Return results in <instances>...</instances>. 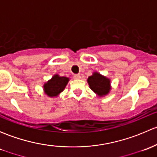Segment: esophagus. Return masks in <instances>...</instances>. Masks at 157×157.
Instances as JSON below:
<instances>
[{"mask_svg": "<svg viewBox=\"0 0 157 157\" xmlns=\"http://www.w3.org/2000/svg\"><path fill=\"white\" fill-rule=\"evenodd\" d=\"M80 74H74V79H80Z\"/></svg>", "mask_w": 157, "mask_h": 157, "instance_id": "1", "label": "esophagus"}]
</instances>
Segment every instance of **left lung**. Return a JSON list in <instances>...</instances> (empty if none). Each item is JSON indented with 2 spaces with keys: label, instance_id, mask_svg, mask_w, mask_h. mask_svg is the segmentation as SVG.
<instances>
[{
  "label": "left lung",
  "instance_id": "obj_1",
  "mask_svg": "<svg viewBox=\"0 0 157 157\" xmlns=\"http://www.w3.org/2000/svg\"><path fill=\"white\" fill-rule=\"evenodd\" d=\"M87 81L90 89L100 96L108 94L110 90V80L99 73L89 77Z\"/></svg>",
  "mask_w": 157,
  "mask_h": 157
}]
</instances>
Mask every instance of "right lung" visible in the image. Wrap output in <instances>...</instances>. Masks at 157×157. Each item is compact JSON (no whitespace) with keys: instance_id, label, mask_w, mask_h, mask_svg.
Masks as SVG:
<instances>
[{"instance_id":"right-lung-1","label":"right lung","mask_w":157,"mask_h":157,"mask_svg":"<svg viewBox=\"0 0 157 157\" xmlns=\"http://www.w3.org/2000/svg\"><path fill=\"white\" fill-rule=\"evenodd\" d=\"M69 79L65 77L55 75L47 83L44 85L45 93L49 96H56L64 90L68 83Z\"/></svg>"}]
</instances>
